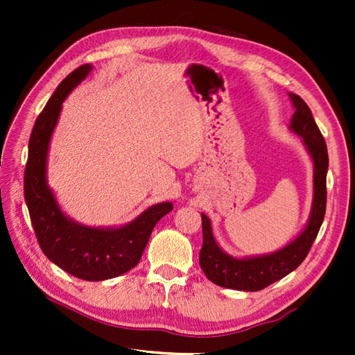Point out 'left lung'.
I'll use <instances>...</instances> for the list:
<instances>
[{
    "instance_id": "obj_1",
    "label": "left lung",
    "mask_w": 355,
    "mask_h": 355,
    "mask_svg": "<svg viewBox=\"0 0 355 355\" xmlns=\"http://www.w3.org/2000/svg\"><path fill=\"white\" fill-rule=\"evenodd\" d=\"M290 99L294 107L290 130L302 137L314 164V193L310 220L302 233L281 250L239 259L221 250L214 238L210 220L205 214H201L202 247L200 250V266L209 281L224 288L259 291L290 275L306 258L325 218L328 172L327 143L314 122L311 110L308 108L302 97L290 93Z\"/></svg>"
}]
</instances>
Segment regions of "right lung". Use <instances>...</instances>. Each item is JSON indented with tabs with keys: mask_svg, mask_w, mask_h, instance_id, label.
I'll list each match as a JSON object with an SVG mask.
<instances>
[{
	"mask_svg": "<svg viewBox=\"0 0 355 355\" xmlns=\"http://www.w3.org/2000/svg\"><path fill=\"white\" fill-rule=\"evenodd\" d=\"M93 67L71 71L37 116L28 140L24 172V198L41 250L67 273L84 281L117 277L137 266L155 224L173 209L158 202L122 227H88L67 216L47 184V155L65 97L84 80Z\"/></svg>",
	"mask_w": 355,
	"mask_h": 355,
	"instance_id": "right-lung-1",
	"label": "right lung"
}]
</instances>
